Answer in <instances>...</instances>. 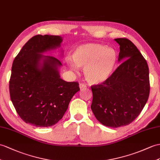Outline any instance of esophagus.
I'll return each mask as SVG.
<instances>
[{"label": "esophagus", "instance_id": "esophagus-1", "mask_svg": "<svg viewBox=\"0 0 160 160\" xmlns=\"http://www.w3.org/2000/svg\"><path fill=\"white\" fill-rule=\"evenodd\" d=\"M79 88H80L81 89H85V88H86L87 86H86V85H85V83H81L79 84Z\"/></svg>", "mask_w": 160, "mask_h": 160}]
</instances>
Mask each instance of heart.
I'll return each mask as SVG.
<instances>
[{
    "mask_svg": "<svg viewBox=\"0 0 160 160\" xmlns=\"http://www.w3.org/2000/svg\"><path fill=\"white\" fill-rule=\"evenodd\" d=\"M72 58L66 59L70 68L76 71L78 67L84 68V75L88 82L99 84L111 75L118 57L114 49L98 43H88L77 47Z\"/></svg>",
    "mask_w": 160,
    "mask_h": 160,
    "instance_id": "obj_1",
    "label": "heart"
}]
</instances>
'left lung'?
<instances>
[{"mask_svg":"<svg viewBox=\"0 0 160 160\" xmlns=\"http://www.w3.org/2000/svg\"><path fill=\"white\" fill-rule=\"evenodd\" d=\"M118 61H123L104 82L91 86V108L97 120L111 128L126 126L141 113L150 92L149 67L131 41L115 38Z\"/></svg>","mask_w":160,"mask_h":160,"instance_id":"left-lung-1","label":"left lung"}]
</instances>
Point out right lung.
<instances>
[{
    "instance_id": "obj_1",
    "label": "right lung",
    "mask_w": 160,
    "mask_h": 160,
    "mask_svg": "<svg viewBox=\"0 0 160 160\" xmlns=\"http://www.w3.org/2000/svg\"><path fill=\"white\" fill-rule=\"evenodd\" d=\"M62 38L36 35L15 58L9 80L11 100L21 119L36 127L55 125L64 116L72 96L80 90L77 81L62 79L61 62L41 53L59 48Z\"/></svg>"
}]
</instances>
